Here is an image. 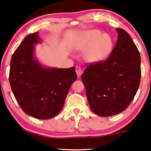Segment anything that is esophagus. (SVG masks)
<instances>
[{"instance_id":"obj_1","label":"esophagus","mask_w":151,"mask_h":151,"mask_svg":"<svg viewBox=\"0 0 151 151\" xmlns=\"http://www.w3.org/2000/svg\"><path fill=\"white\" fill-rule=\"evenodd\" d=\"M76 75H77L78 77H80L83 73L81 68L79 66H78V65L77 66H76Z\"/></svg>"}]
</instances>
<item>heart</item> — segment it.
Here are the masks:
<instances>
[{
    "label": "heart",
    "mask_w": 151,
    "mask_h": 151,
    "mask_svg": "<svg viewBox=\"0 0 151 151\" xmlns=\"http://www.w3.org/2000/svg\"><path fill=\"white\" fill-rule=\"evenodd\" d=\"M113 46L111 36L98 29L83 32L76 44V49L85 52V60L90 63H98L105 60L111 54Z\"/></svg>",
    "instance_id": "obj_1"
}]
</instances>
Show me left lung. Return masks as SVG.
<instances>
[{"label": "left lung", "mask_w": 151, "mask_h": 151, "mask_svg": "<svg viewBox=\"0 0 151 151\" xmlns=\"http://www.w3.org/2000/svg\"><path fill=\"white\" fill-rule=\"evenodd\" d=\"M118 40L107 60L91 64L81 80L91 110L107 117L128 107L139 88L141 58L129 33L116 28Z\"/></svg>", "instance_id": "obj_1"}]
</instances>
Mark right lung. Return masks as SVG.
I'll use <instances>...</instances> for the list:
<instances>
[{
	"mask_svg": "<svg viewBox=\"0 0 151 151\" xmlns=\"http://www.w3.org/2000/svg\"><path fill=\"white\" fill-rule=\"evenodd\" d=\"M41 42L38 32L24 38L12 55L9 82L23 111L33 118L46 120L62 109L77 76L75 67L57 68L42 64L35 55V46Z\"/></svg>",
	"mask_w": 151,
	"mask_h": 151,
	"instance_id": "add662e5",
	"label": "right lung"
}]
</instances>
